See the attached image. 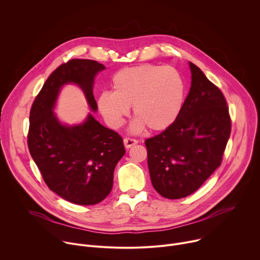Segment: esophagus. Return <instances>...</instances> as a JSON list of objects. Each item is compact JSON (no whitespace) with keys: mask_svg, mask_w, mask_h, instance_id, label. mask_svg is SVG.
Masks as SVG:
<instances>
[{"mask_svg":"<svg viewBox=\"0 0 260 260\" xmlns=\"http://www.w3.org/2000/svg\"><path fill=\"white\" fill-rule=\"evenodd\" d=\"M123 143H124V146H125L126 148H131V147H133L134 145L138 144V140L132 139V138H124V139H123Z\"/></svg>","mask_w":260,"mask_h":260,"instance_id":"1","label":"esophagus"}]
</instances>
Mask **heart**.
Instances as JSON below:
<instances>
[{
	"mask_svg": "<svg viewBox=\"0 0 260 260\" xmlns=\"http://www.w3.org/2000/svg\"><path fill=\"white\" fill-rule=\"evenodd\" d=\"M111 86L113 91H103L98 98L100 112L111 127L119 128L133 106V133L145 126L154 132L168 128L177 119L184 101L183 81L169 66L124 68L112 77Z\"/></svg>",
	"mask_w": 260,
	"mask_h": 260,
	"instance_id": "heart-1",
	"label": "heart"
}]
</instances>
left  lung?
I'll return each instance as SVG.
<instances>
[{
    "label": "left lung",
    "mask_w": 260,
    "mask_h": 260,
    "mask_svg": "<svg viewBox=\"0 0 260 260\" xmlns=\"http://www.w3.org/2000/svg\"><path fill=\"white\" fill-rule=\"evenodd\" d=\"M191 86L177 119L145 141L154 189L170 200L198 190L221 165L232 131L225 98L189 62Z\"/></svg>",
    "instance_id": "1"
}]
</instances>
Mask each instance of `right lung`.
<instances>
[{
    "instance_id": "obj_1",
    "label": "right lung",
    "mask_w": 260,
    "mask_h": 260,
    "mask_svg": "<svg viewBox=\"0 0 260 260\" xmlns=\"http://www.w3.org/2000/svg\"><path fill=\"white\" fill-rule=\"evenodd\" d=\"M105 66L91 59H71L54 70L36 96L29 112L27 146L50 190L76 205H95L113 187V174L125 153L122 138L91 114L78 125L61 124L53 107L62 85L75 83L92 111V87Z\"/></svg>"
}]
</instances>
